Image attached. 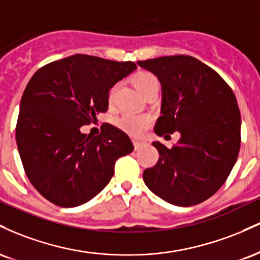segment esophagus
Segmentation results:
<instances>
[{
    "label": "esophagus",
    "instance_id": "1",
    "mask_svg": "<svg viewBox=\"0 0 260 260\" xmlns=\"http://www.w3.org/2000/svg\"><path fill=\"white\" fill-rule=\"evenodd\" d=\"M133 144H134V149L136 150H138V149H140L143 147V145L145 144L144 142H139V140H133Z\"/></svg>",
    "mask_w": 260,
    "mask_h": 260
}]
</instances>
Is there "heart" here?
<instances>
[{
  "label": "heart",
  "mask_w": 260,
  "mask_h": 260,
  "mask_svg": "<svg viewBox=\"0 0 260 260\" xmlns=\"http://www.w3.org/2000/svg\"><path fill=\"white\" fill-rule=\"evenodd\" d=\"M133 84L137 88V90L140 94H143L150 86L159 85V83H157L156 77L153 73L142 71V72L134 74ZM116 90H117V85L115 84L110 88L109 92H107V103H109V105H112L113 104ZM150 122L151 118L147 115H124L120 120V122H118V124H120L122 129L126 131L131 136L139 137L148 129V127L150 126Z\"/></svg>",
  "instance_id": "1"
}]
</instances>
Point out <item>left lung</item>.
<instances>
[{
  "mask_svg": "<svg viewBox=\"0 0 260 260\" xmlns=\"http://www.w3.org/2000/svg\"><path fill=\"white\" fill-rule=\"evenodd\" d=\"M138 64L161 83L155 133L181 134L170 149L153 143L160 157L143 172V180L154 194L178 207L207 201L228 180L240 151L241 113L234 91L192 56H162Z\"/></svg>",
  "mask_w": 260,
  "mask_h": 260,
  "instance_id": "left-lung-1",
  "label": "left lung"
}]
</instances>
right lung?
Here are the masks:
<instances>
[{
  "mask_svg": "<svg viewBox=\"0 0 260 260\" xmlns=\"http://www.w3.org/2000/svg\"><path fill=\"white\" fill-rule=\"evenodd\" d=\"M136 68L78 53L45 64L29 80L16 140L29 181L49 202L73 208L90 201L111 180L116 160L133 151L129 137L111 124L95 137L80 127L107 111L110 88Z\"/></svg>",
  "mask_w": 260,
  "mask_h": 260,
  "instance_id": "add662e5",
  "label": "right lung"
}]
</instances>
